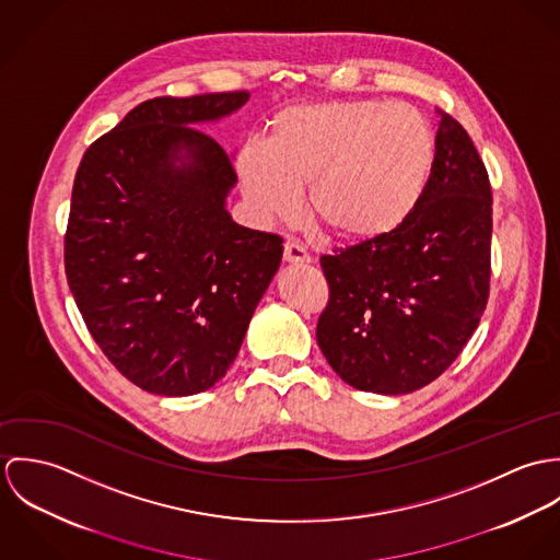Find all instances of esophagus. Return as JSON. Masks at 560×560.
Here are the masks:
<instances>
[{
  "label": "esophagus",
  "instance_id": "1",
  "mask_svg": "<svg viewBox=\"0 0 560 560\" xmlns=\"http://www.w3.org/2000/svg\"><path fill=\"white\" fill-rule=\"evenodd\" d=\"M284 260L293 262V265H304L311 262V254L295 241H287L284 243Z\"/></svg>",
  "mask_w": 560,
  "mask_h": 560
}]
</instances>
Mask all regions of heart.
Segmentation results:
<instances>
[{
  "label": "heart",
  "mask_w": 560,
  "mask_h": 560,
  "mask_svg": "<svg viewBox=\"0 0 560 560\" xmlns=\"http://www.w3.org/2000/svg\"><path fill=\"white\" fill-rule=\"evenodd\" d=\"M265 149L237 158L241 189L262 220H291L306 187L313 222L347 243L395 235L416 211L435 163V133L407 103L320 101L278 112Z\"/></svg>",
  "instance_id": "1"
}]
</instances>
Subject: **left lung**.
<instances>
[{
    "label": "left lung",
    "instance_id": "obj_1",
    "mask_svg": "<svg viewBox=\"0 0 560 560\" xmlns=\"http://www.w3.org/2000/svg\"><path fill=\"white\" fill-rule=\"evenodd\" d=\"M429 185L395 235L320 256L329 302L317 342L336 375L407 395L462 353L489 298L491 185L468 131L440 112Z\"/></svg>",
    "mask_w": 560,
    "mask_h": 560
}]
</instances>
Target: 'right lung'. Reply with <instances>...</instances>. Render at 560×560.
I'll return each mask as SVG.
<instances>
[{
	"instance_id": "obj_1",
	"label": "right lung",
	"mask_w": 560,
	"mask_h": 560,
	"mask_svg": "<svg viewBox=\"0 0 560 560\" xmlns=\"http://www.w3.org/2000/svg\"><path fill=\"white\" fill-rule=\"evenodd\" d=\"M249 94L158 96L85 151L65 267L92 338L136 386L189 397L215 386L282 260V240L233 222V158L198 122Z\"/></svg>"
}]
</instances>
